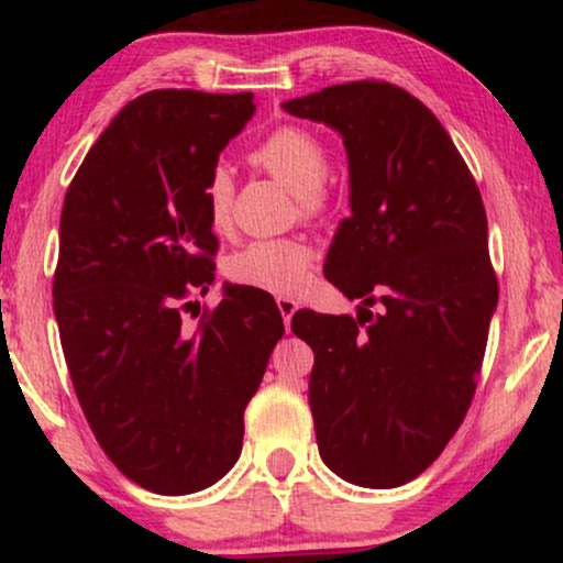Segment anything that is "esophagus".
Returning a JSON list of instances; mask_svg holds the SVG:
<instances>
[{"instance_id": "34e87169", "label": "esophagus", "mask_w": 563, "mask_h": 563, "mask_svg": "<svg viewBox=\"0 0 563 563\" xmlns=\"http://www.w3.org/2000/svg\"><path fill=\"white\" fill-rule=\"evenodd\" d=\"M276 307H279V312H282V318H284V328L289 330L291 314L297 312V302L291 297H279V299H276Z\"/></svg>"}]
</instances>
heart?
Returning a JSON list of instances; mask_svg holds the SVG:
<instances>
[{
  "instance_id": "b5f03b06",
  "label": "heart",
  "mask_w": 563,
  "mask_h": 563,
  "mask_svg": "<svg viewBox=\"0 0 563 563\" xmlns=\"http://www.w3.org/2000/svg\"><path fill=\"white\" fill-rule=\"evenodd\" d=\"M251 161L295 191L305 212L318 210L322 205L328 151L320 137L295 125L276 128L251 151ZM230 205H233V179L225 168L218 166L205 181V210L214 230H222L230 222ZM314 258L318 251L305 238H261L245 243L230 256L228 274L245 287L291 295L307 282Z\"/></svg>"
}]
</instances>
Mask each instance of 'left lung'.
Instances as JSON below:
<instances>
[{"label": "left lung", "mask_w": 563, "mask_h": 563, "mask_svg": "<svg viewBox=\"0 0 563 563\" xmlns=\"http://www.w3.org/2000/svg\"><path fill=\"white\" fill-rule=\"evenodd\" d=\"M282 107L333 128L349 156L351 218L322 272L358 314L291 318L314 353L320 456L358 487H399L459 430L487 349L497 276L479 187L435 114L395 84H335Z\"/></svg>", "instance_id": "8db88e82"}]
</instances>
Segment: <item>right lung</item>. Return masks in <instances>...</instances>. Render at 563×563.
<instances>
[{"label": "right lung", "mask_w": 563, "mask_h": 563, "mask_svg": "<svg viewBox=\"0 0 563 563\" xmlns=\"http://www.w3.org/2000/svg\"><path fill=\"white\" fill-rule=\"evenodd\" d=\"M251 91L156 89L99 135L60 212L53 312L91 433L128 479L191 495L241 456L243 412L284 335L266 291L214 282L205 181L253 118Z\"/></svg>", "instance_id": "add662e5"}]
</instances>
